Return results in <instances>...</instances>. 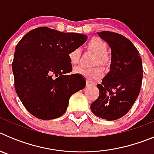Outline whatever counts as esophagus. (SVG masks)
I'll list each match as a JSON object with an SVG mask.
<instances>
[{"label": "esophagus", "instance_id": "1", "mask_svg": "<svg viewBox=\"0 0 154 154\" xmlns=\"http://www.w3.org/2000/svg\"><path fill=\"white\" fill-rule=\"evenodd\" d=\"M95 85V84H94L92 81H89V80H87L86 86L90 87V86H92V85Z\"/></svg>", "mask_w": 154, "mask_h": 154}]
</instances>
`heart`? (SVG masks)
Returning a JSON list of instances; mask_svg holds the SVG:
<instances>
[{
	"instance_id": "heart-1",
	"label": "heart",
	"mask_w": 154,
	"mask_h": 154,
	"mask_svg": "<svg viewBox=\"0 0 154 154\" xmlns=\"http://www.w3.org/2000/svg\"><path fill=\"white\" fill-rule=\"evenodd\" d=\"M88 48L90 51H93L96 55V58L95 59L94 65H105L107 62V57L106 53L107 51V46L104 42L99 38H92L88 43ZM81 51L79 48L72 50L69 54V58L71 64L75 65L79 60ZM74 72L76 74H79L84 76L89 80H96L99 79L103 75L102 70L98 67L91 68V69H85L84 67H76L74 69Z\"/></svg>"
}]
</instances>
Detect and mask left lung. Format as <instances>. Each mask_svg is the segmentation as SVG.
Masks as SVG:
<instances>
[{
	"mask_svg": "<svg viewBox=\"0 0 154 154\" xmlns=\"http://www.w3.org/2000/svg\"><path fill=\"white\" fill-rule=\"evenodd\" d=\"M111 49L109 72L97 85L99 96L91 111L106 120L126 115L135 103L143 79L142 59L137 48L126 37L110 31L98 32Z\"/></svg>",
	"mask_w": 154,
	"mask_h": 154,
	"instance_id": "left-lung-1",
	"label": "left lung"
}]
</instances>
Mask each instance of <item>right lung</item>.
I'll list each match as a JSON object with an SVG mask.
<instances>
[{
	"instance_id": "obj_1",
	"label": "right lung",
	"mask_w": 154,
	"mask_h": 154,
	"mask_svg": "<svg viewBox=\"0 0 154 154\" xmlns=\"http://www.w3.org/2000/svg\"><path fill=\"white\" fill-rule=\"evenodd\" d=\"M87 36L41 27L23 37L12 62L14 88L28 112L40 119H56L67 109L69 99L84 89L85 78L72 71L70 51L79 48Z\"/></svg>"
}]
</instances>
